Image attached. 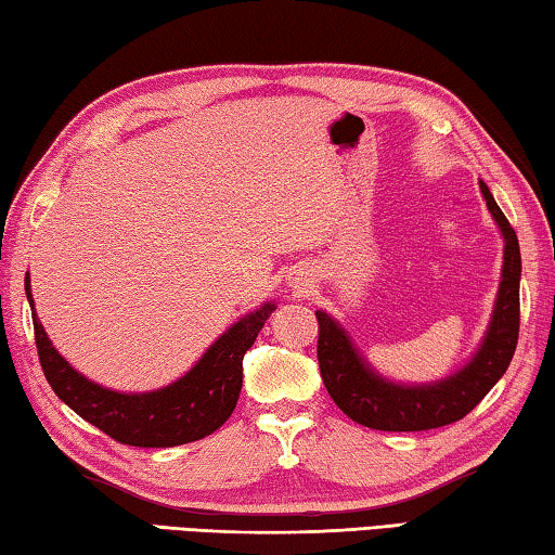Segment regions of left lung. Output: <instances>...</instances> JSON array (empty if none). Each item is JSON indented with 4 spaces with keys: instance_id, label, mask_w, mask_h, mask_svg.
Segmentation results:
<instances>
[{
    "instance_id": "left-lung-1",
    "label": "left lung",
    "mask_w": 555,
    "mask_h": 555,
    "mask_svg": "<svg viewBox=\"0 0 555 555\" xmlns=\"http://www.w3.org/2000/svg\"><path fill=\"white\" fill-rule=\"evenodd\" d=\"M480 193L505 236V266L483 345L464 370L430 386L391 384L360 358L350 338L328 313L317 311L321 379L331 399L350 421L384 433H417L456 423L483 401V396L509 367L519 338V242L483 181Z\"/></svg>"
}]
</instances>
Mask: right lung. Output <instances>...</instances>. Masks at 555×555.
I'll list each match as a JSON object with an SVG mask.
<instances>
[{
    "instance_id": "1",
    "label": "right lung",
    "mask_w": 555,
    "mask_h": 555,
    "mask_svg": "<svg viewBox=\"0 0 555 555\" xmlns=\"http://www.w3.org/2000/svg\"><path fill=\"white\" fill-rule=\"evenodd\" d=\"M30 307V280L26 278ZM275 305L236 321L183 379L150 393H118L89 382L52 348L34 311L38 360L52 391L83 421L130 447H176L203 440L227 423L244 379V352L254 345Z\"/></svg>"
}]
</instances>
